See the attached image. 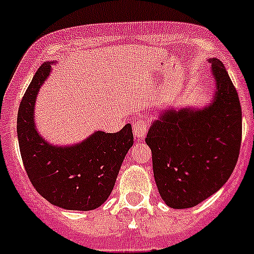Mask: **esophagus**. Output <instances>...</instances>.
<instances>
[{"instance_id": "1", "label": "esophagus", "mask_w": 254, "mask_h": 254, "mask_svg": "<svg viewBox=\"0 0 254 254\" xmlns=\"http://www.w3.org/2000/svg\"><path fill=\"white\" fill-rule=\"evenodd\" d=\"M147 123L143 119H136L132 124V130H134V135L137 139H143L147 134Z\"/></svg>"}]
</instances>
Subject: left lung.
Instances as JSON below:
<instances>
[{
	"label": "left lung",
	"instance_id": "obj_1",
	"mask_svg": "<svg viewBox=\"0 0 254 254\" xmlns=\"http://www.w3.org/2000/svg\"><path fill=\"white\" fill-rule=\"evenodd\" d=\"M216 83L203 109L189 107L161 113L145 141L162 200L188 209L216 193L236 166L242 140V112L236 88L217 59H210Z\"/></svg>",
	"mask_w": 254,
	"mask_h": 254
}]
</instances>
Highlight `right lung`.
<instances>
[{
    "mask_svg": "<svg viewBox=\"0 0 254 254\" xmlns=\"http://www.w3.org/2000/svg\"><path fill=\"white\" fill-rule=\"evenodd\" d=\"M51 72L43 64L25 91L17 117V134L25 172L38 193L66 210L97 209L111 195L125 155L134 143L131 125L119 132L96 131L82 142L54 146L38 132L34 106Z\"/></svg>",
    "mask_w": 254,
    "mask_h": 254,
    "instance_id": "obj_1",
    "label": "right lung"
}]
</instances>
